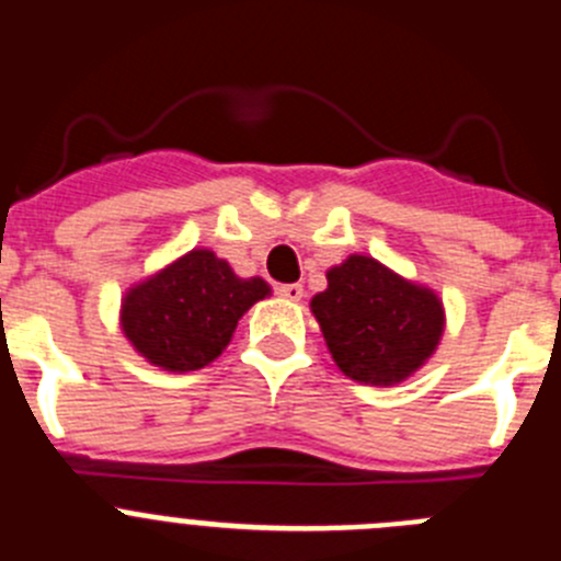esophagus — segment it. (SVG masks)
Masks as SVG:
<instances>
[{
	"label": "esophagus",
	"instance_id": "esophagus-1",
	"mask_svg": "<svg viewBox=\"0 0 561 561\" xmlns=\"http://www.w3.org/2000/svg\"><path fill=\"white\" fill-rule=\"evenodd\" d=\"M275 291L284 297V300H295V304L300 300V297H304V286L300 284H280Z\"/></svg>",
	"mask_w": 561,
	"mask_h": 561
}]
</instances>
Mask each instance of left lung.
<instances>
[{
	"label": "left lung",
	"instance_id": "1",
	"mask_svg": "<svg viewBox=\"0 0 561 561\" xmlns=\"http://www.w3.org/2000/svg\"><path fill=\"white\" fill-rule=\"evenodd\" d=\"M325 277L329 289L314 295L311 311L342 374L365 385H396L433 356L444 334L435 291L368 255H351Z\"/></svg>",
	"mask_w": 561,
	"mask_h": 561
}]
</instances>
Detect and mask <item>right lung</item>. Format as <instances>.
<instances>
[{
  "mask_svg": "<svg viewBox=\"0 0 561 561\" xmlns=\"http://www.w3.org/2000/svg\"><path fill=\"white\" fill-rule=\"evenodd\" d=\"M266 295V280H244L210 250H193L126 291L121 323L151 365L187 374L210 365L241 314Z\"/></svg>",
  "mask_w": 561,
  "mask_h": 561,
  "instance_id": "add662e5",
  "label": "right lung"
}]
</instances>
